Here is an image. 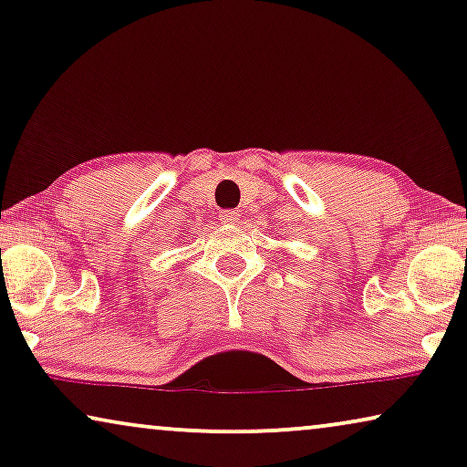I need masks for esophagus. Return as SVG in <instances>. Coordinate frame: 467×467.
I'll return each mask as SVG.
<instances>
[{
  "mask_svg": "<svg viewBox=\"0 0 467 467\" xmlns=\"http://www.w3.org/2000/svg\"><path fill=\"white\" fill-rule=\"evenodd\" d=\"M220 220L224 222V224H236V222H239V212H236V210L220 212Z\"/></svg>",
  "mask_w": 467,
  "mask_h": 467,
  "instance_id": "34e87169",
  "label": "esophagus"
}]
</instances>
